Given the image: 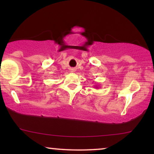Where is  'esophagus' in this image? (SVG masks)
I'll return each mask as SVG.
<instances>
[{
	"label": "esophagus",
	"instance_id": "obj_1",
	"mask_svg": "<svg viewBox=\"0 0 154 154\" xmlns=\"http://www.w3.org/2000/svg\"><path fill=\"white\" fill-rule=\"evenodd\" d=\"M71 71H74V69H71Z\"/></svg>",
	"mask_w": 154,
	"mask_h": 154
}]
</instances>
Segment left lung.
I'll list each match as a JSON object with an SVG mask.
<instances>
[{"label": "left lung", "mask_w": 154, "mask_h": 154, "mask_svg": "<svg viewBox=\"0 0 154 154\" xmlns=\"http://www.w3.org/2000/svg\"><path fill=\"white\" fill-rule=\"evenodd\" d=\"M96 88H97V86H96Z\"/></svg>", "instance_id": "8db88e82"}]
</instances>
